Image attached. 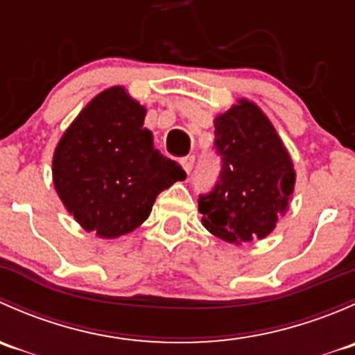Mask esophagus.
Instances as JSON below:
<instances>
[{
	"instance_id": "obj_1",
	"label": "esophagus",
	"mask_w": 355,
	"mask_h": 355,
	"mask_svg": "<svg viewBox=\"0 0 355 355\" xmlns=\"http://www.w3.org/2000/svg\"><path fill=\"white\" fill-rule=\"evenodd\" d=\"M194 163H196L194 156H185V157H182V159H180V164L184 166V170L187 171V173H191L192 168H194Z\"/></svg>"
}]
</instances>
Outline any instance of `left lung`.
Returning <instances> with one entry per match:
<instances>
[{
  "label": "left lung",
  "instance_id": "1",
  "mask_svg": "<svg viewBox=\"0 0 355 355\" xmlns=\"http://www.w3.org/2000/svg\"><path fill=\"white\" fill-rule=\"evenodd\" d=\"M221 171L209 194L199 196L202 225L232 244L264 239L287 213L295 185L288 151L266 114L239 99L214 118Z\"/></svg>",
  "mask_w": 355,
  "mask_h": 355
}]
</instances>
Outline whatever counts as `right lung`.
<instances>
[{
    "mask_svg": "<svg viewBox=\"0 0 355 355\" xmlns=\"http://www.w3.org/2000/svg\"><path fill=\"white\" fill-rule=\"evenodd\" d=\"M144 116V106L123 87H110L78 113L55 149L56 192L77 223L98 237L141 227L157 194L187 177L155 149Z\"/></svg>",
    "mask_w": 355,
    "mask_h": 355,
    "instance_id": "right-lung-1",
    "label": "right lung"
}]
</instances>
